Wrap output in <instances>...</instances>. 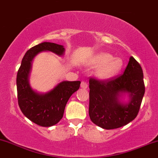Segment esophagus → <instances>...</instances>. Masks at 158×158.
<instances>
[{"label":"esophagus","mask_w":158,"mask_h":158,"mask_svg":"<svg viewBox=\"0 0 158 158\" xmlns=\"http://www.w3.org/2000/svg\"><path fill=\"white\" fill-rule=\"evenodd\" d=\"M88 84H87V82H82V83H81V88H84V89H86V88H88Z\"/></svg>","instance_id":"34e87169"}]
</instances>
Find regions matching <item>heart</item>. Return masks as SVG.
<instances>
[{"mask_svg": "<svg viewBox=\"0 0 158 158\" xmlns=\"http://www.w3.org/2000/svg\"><path fill=\"white\" fill-rule=\"evenodd\" d=\"M88 65L98 68L96 70V76L101 80H110L120 73L124 66L123 60L120 58H114L109 52H99L89 58Z\"/></svg>", "mask_w": 158, "mask_h": 158, "instance_id": "b5f03b06", "label": "heart"}]
</instances>
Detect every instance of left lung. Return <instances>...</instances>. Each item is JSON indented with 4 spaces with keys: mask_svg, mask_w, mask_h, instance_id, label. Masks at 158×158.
Segmentation results:
<instances>
[{
    "mask_svg": "<svg viewBox=\"0 0 158 158\" xmlns=\"http://www.w3.org/2000/svg\"><path fill=\"white\" fill-rule=\"evenodd\" d=\"M89 116L91 121L103 129L126 125L137 115L145 94L143 69L133 57L130 58L124 74L103 82L89 80ZM127 94L128 100L121 99Z\"/></svg>",
    "mask_w": 158,
    "mask_h": 158,
    "instance_id": "1",
    "label": "left lung"
}]
</instances>
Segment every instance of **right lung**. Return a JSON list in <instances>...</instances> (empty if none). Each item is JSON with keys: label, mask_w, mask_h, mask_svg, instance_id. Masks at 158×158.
<instances>
[{"label": "right lung", "mask_w": 158, "mask_h": 158, "mask_svg": "<svg viewBox=\"0 0 158 158\" xmlns=\"http://www.w3.org/2000/svg\"><path fill=\"white\" fill-rule=\"evenodd\" d=\"M42 52L64 55L61 45L44 42L31 48L22 58L17 73L18 103L21 111L29 120L42 127H51L60 121L69 98L80 86V81H63L46 93H39L31 87L29 76L34 58Z\"/></svg>", "instance_id": "obj_1"}]
</instances>
